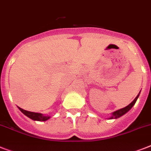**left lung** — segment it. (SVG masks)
Listing matches in <instances>:
<instances>
[{
	"label": "left lung",
	"mask_w": 151,
	"mask_h": 151,
	"mask_svg": "<svg viewBox=\"0 0 151 151\" xmlns=\"http://www.w3.org/2000/svg\"><path fill=\"white\" fill-rule=\"evenodd\" d=\"M140 92H139V93L137 94V96L136 97H135V99L134 100V101L131 102V103L129 105H127V107H124V108H121V109H119V110H117V111H114V112H113L112 114H111V116H109L108 118L107 119H110V120H111V119H116V118H119V117H121V116H123V115H124L126 113L128 112L129 111H130V109L132 108L133 106H134V104H135V103H136L137 100V98L139 97V95H140Z\"/></svg>",
	"instance_id": "obj_1"
}]
</instances>
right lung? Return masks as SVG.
I'll list each match as a JSON object with an SVG mask.
<instances>
[{
	"label": "right lung",
	"mask_w": 151,
	"mask_h": 151,
	"mask_svg": "<svg viewBox=\"0 0 151 151\" xmlns=\"http://www.w3.org/2000/svg\"><path fill=\"white\" fill-rule=\"evenodd\" d=\"M18 109L21 112L27 116V117L30 118L31 120H34V121H47L48 119L50 118V116H48V115H44L43 114H40V113H35V112H30V111H25L24 109L21 108V107H18Z\"/></svg>",
	"instance_id": "right-lung-1"
}]
</instances>
